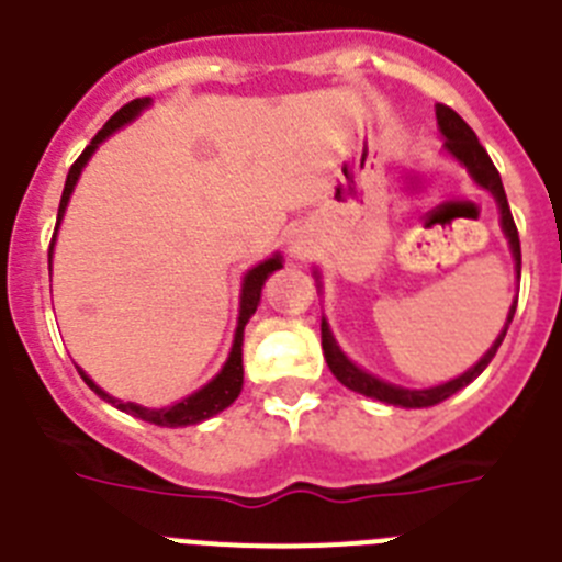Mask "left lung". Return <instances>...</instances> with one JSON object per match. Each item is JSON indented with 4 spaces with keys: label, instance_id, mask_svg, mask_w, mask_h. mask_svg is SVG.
Listing matches in <instances>:
<instances>
[{
    "label": "left lung",
    "instance_id": "8db88e82",
    "mask_svg": "<svg viewBox=\"0 0 562 562\" xmlns=\"http://www.w3.org/2000/svg\"><path fill=\"white\" fill-rule=\"evenodd\" d=\"M437 125L445 136V150H448V154H451L459 165H464L470 173V179L476 181L479 187H484V190H487V193L495 199V204H498V215H502V232H504V237H507L509 251H513V260H515V271H518V277H520L518 229H515L513 212H509V204H507V193H504L502 176H498V170H495L493 159H490L487 150L482 148V143H479V136L473 134V128H470V125L459 117L451 105L437 103ZM316 280H318V271H316ZM318 288H322V282H318ZM515 305H518V302H513V307H509V313H507V322H504V330L498 333V338L493 341V347H490V350L479 358V363H473V367H470L464 375L453 378V381H448V383H439V386H431V389H403V386H394V383L381 381V378H375V375H369L367 369H361L358 363H352L350 358L344 356V350L338 347L336 336H333V330H330V322H327L325 316H322V350H325L327 367H330L333 375H336L344 386L352 389V392L363 394V397H372V401L389 403V406L428 408V406H437V403L448 401L451 394H457L459 389H464L470 381H476V378L482 375L484 369H487V363L493 361L495 350L502 347L504 336H507V327L515 316Z\"/></svg>",
    "mask_w": 562,
    "mask_h": 562
}]
</instances>
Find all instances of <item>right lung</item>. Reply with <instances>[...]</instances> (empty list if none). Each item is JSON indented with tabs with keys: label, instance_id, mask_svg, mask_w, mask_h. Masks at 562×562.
I'll return each mask as SVG.
<instances>
[{
	"label": "right lung",
	"instance_id": "obj_1",
	"mask_svg": "<svg viewBox=\"0 0 562 562\" xmlns=\"http://www.w3.org/2000/svg\"><path fill=\"white\" fill-rule=\"evenodd\" d=\"M150 105L148 98L143 100H131L128 105H123V109L114 114V117L109 120V123L103 125V128L98 131V136L92 139V145H86L83 154L78 156V161H75L72 168H69V176H67V184H64V193H60V206H58V224H55V235H58V226H60V218H64V212H67V204H69V195H72L75 184H78L80 173H83L86 161L92 159L94 150L100 148V145L109 139L114 131H120L123 125H128L131 120L139 117V111H145ZM55 235H53V244H49V262H53V249H55ZM277 269H282V257L280 255H271L269 260L257 262L255 269L246 271L244 277V285H240V311H237V327H235V341H232V350H229V358H226V363L221 367V372L215 378H212L206 386H201L199 392L187 394L184 401L173 403V406L168 408H145L139 406V403H123L117 401V397H111L109 392H103V389L98 386V383L92 381V378L86 375L83 369H78L80 378L86 381V386L92 389L98 397H103V401H109L111 406H117L120 412L125 414H134V417L145 419V423H154V426H161V428H184V426H195V423H204V419L215 417L218 412H224L226 406H232V403L237 401V394H240V389H244V330H246V322H249L251 316H255L257 305H260V293H262V285H266V280H269V274H274Z\"/></svg>",
	"mask_w": 562,
	"mask_h": 562
}]
</instances>
